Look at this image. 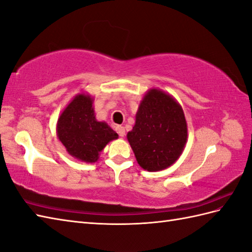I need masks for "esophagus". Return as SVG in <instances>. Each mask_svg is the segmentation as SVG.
I'll list each match as a JSON object with an SVG mask.
<instances>
[{
    "mask_svg": "<svg viewBox=\"0 0 252 252\" xmlns=\"http://www.w3.org/2000/svg\"><path fill=\"white\" fill-rule=\"evenodd\" d=\"M116 130H117V132H118V134H119L121 137H123V136L126 135V130H125V127H123V126H116Z\"/></svg>",
    "mask_w": 252,
    "mask_h": 252,
    "instance_id": "obj_1",
    "label": "esophagus"
}]
</instances>
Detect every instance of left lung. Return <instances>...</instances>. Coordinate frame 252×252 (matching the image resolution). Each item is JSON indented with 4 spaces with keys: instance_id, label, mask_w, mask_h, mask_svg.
I'll return each instance as SVG.
<instances>
[{
    "instance_id": "1",
    "label": "left lung",
    "mask_w": 252,
    "mask_h": 252,
    "mask_svg": "<svg viewBox=\"0 0 252 252\" xmlns=\"http://www.w3.org/2000/svg\"><path fill=\"white\" fill-rule=\"evenodd\" d=\"M187 136L179 101L160 89L148 90L138 105L135 125L126 134L141 168L157 172L171 167L183 153Z\"/></svg>"
}]
</instances>
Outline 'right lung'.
I'll list each match as a JSON object with an SVG mask.
<instances>
[{
    "instance_id": "right-lung-1",
    "label": "right lung",
    "mask_w": 252,
    "mask_h": 252,
    "mask_svg": "<svg viewBox=\"0 0 252 252\" xmlns=\"http://www.w3.org/2000/svg\"><path fill=\"white\" fill-rule=\"evenodd\" d=\"M93 97L79 93L58 117L56 133L67 153L80 161L93 163L109 142L118 134L105 121L96 119Z\"/></svg>"
}]
</instances>
